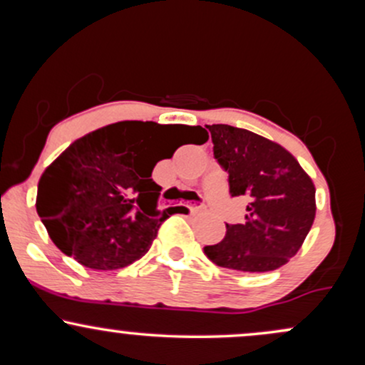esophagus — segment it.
Masks as SVG:
<instances>
[{
  "mask_svg": "<svg viewBox=\"0 0 365 365\" xmlns=\"http://www.w3.org/2000/svg\"><path fill=\"white\" fill-rule=\"evenodd\" d=\"M188 209H190V212L204 211V209H206V204H204V202H200V204H194V206H190Z\"/></svg>",
  "mask_w": 365,
  "mask_h": 365,
  "instance_id": "34e87169",
  "label": "esophagus"
}]
</instances>
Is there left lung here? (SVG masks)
I'll return each instance as SVG.
<instances>
[{
	"mask_svg": "<svg viewBox=\"0 0 365 365\" xmlns=\"http://www.w3.org/2000/svg\"><path fill=\"white\" fill-rule=\"evenodd\" d=\"M232 197L249 200L244 223H226L220 244L204 247L216 266L244 273L282 267L299 252L316 216L311 177L282 145L232 125H206Z\"/></svg>",
	"mask_w": 365,
	"mask_h": 365,
	"instance_id": "left-lung-1",
	"label": "left lung"
}]
</instances>
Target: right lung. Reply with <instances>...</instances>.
<instances>
[{"mask_svg": "<svg viewBox=\"0 0 365 365\" xmlns=\"http://www.w3.org/2000/svg\"><path fill=\"white\" fill-rule=\"evenodd\" d=\"M207 132L188 125L118 121L70 144L46 168L36 209L54 245L91 269H120L149 250L175 209H158L154 166ZM170 153H168V150Z\"/></svg>", "mask_w": 365, "mask_h": 365, "instance_id": "obj_1", "label": "right lung"}]
</instances>
